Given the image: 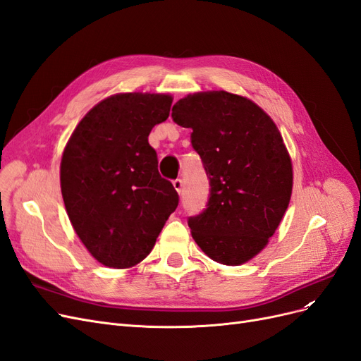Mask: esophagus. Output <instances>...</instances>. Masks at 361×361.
Returning a JSON list of instances; mask_svg holds the SVG:
<instances>
[{"label": "esophagus", "instance_id": "34e87169", "mask_svg": "<svg viewBox=\"0 0 361 361\" xmlns=\"http://www.w3.org/2000/svg\"><path fill=\"white\" fill-rule=\"evenodd\" d=\"M173 187H174V190H176L179 194H180V191H182V187H183V183H182V179H174L173 180Z\"/></svg>", "mask_w": 361, "mask_h": 361}]
</instances>
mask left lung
Segmentation results:
<instances>
[{"label": "left lung", "instance_id": "left-lung-1", "mask_svg": "<svg viewBox=\"0 0 361 361\" xmlns=\"http://www.w3.org/2000/svg\"><path fill=\"white\" fill-rule=\"evenodd\" d=\"M173 122L191 128V145L209 179V199L188 218L194 241L212 260L241 265L274 235L292 194V164L271 117L243 96L190 94Z\"/></svg>", "mask_w": 361, "mask_h": 361}]
</instances>
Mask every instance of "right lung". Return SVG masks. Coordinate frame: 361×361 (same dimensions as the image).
I'll use <instances>...</instances> for the list:
<instances>
[{
    "mask_svg": "<svg viewBox=\"0 0 361 361\" xmlns=\"http://www.w3.org/2000/svg\"><path fill=\"white\" fill-rule=\"evenodd\" d=\"M169 94L123 93L85 114L64 149L61 194L69 220L92 256L105 267L129 268L155 245L179 194L158 171L149 145L167 120Z\"/></svg>",
    "mask_w": 361,
    "mask_h": 361,
    "instance_id": "1",
    "label": "right lung"
}]
</instances>
